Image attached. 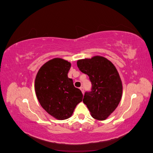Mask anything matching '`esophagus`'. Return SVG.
<instances>
[{"label": "esophagus", "mask_w": 153, "mask_h": 153, "mask_svg": "<svg viewBox=\"0 0 153 153\" xmlns=\"http://www.w3.org/2000/svg\"><path fill=\"white\" fill-rule=\"evenodd\" d=\"M80 89L81 90L82 93L84 94V87H80Z\"/></svg>", "instance_id": "obj_1"}]
</instances>
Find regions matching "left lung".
<instances>
[{"label":"left lung","mask_w":153,"mask_h":153,"mask_svg":"<svg viewBox=\"0 0 153 153\" xmlns=\"http://www.w3.org/2000/svg\"><path fill=\"white\" fill-rule=\"evenodd\" d=\"M77 66L89 76L92 84L83 102L94 119L105 120L117 107L122 97L123 84L116 68L101 56L78 60Z\"/></svg>","instance_id":"obj_1"}]
</instances>
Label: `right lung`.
<instances>
[{"label":"right lung","instance_id":"1","mask_svg":"<svg viewBox=\"0 0 153 153\" xmlns=\"http://www.w3.org/2000/svg\"><path fill=\"white\" fill-rule=\"evenodd\" d=\"M70 68L69 62L55 58L40 68L35 79V91L40 105L59 120L70 117L83 98L81 91L68 76Z\"/></svg>","mask_w":153,"mask_h":153}]
</instances>
